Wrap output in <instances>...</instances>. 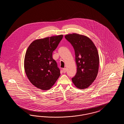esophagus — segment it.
I'll return each mask as SVG.
<instances>
[{"label":"esophagus","instance_id":"1","mask_svg":"<svg viewBox=\"0 0 124 124\" xmlns=\"http://www.w3.org/2000/svg\"><path fill=\"white\" fill-rule=\"evenodd\" d=\"M66 71H67V70H66V68H64L63 69V72L64 73H65V72H66Z\"/></svg>","mask_w":124,"mask_h":124}]
</instances>
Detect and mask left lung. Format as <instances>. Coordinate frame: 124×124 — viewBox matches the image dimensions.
Instances as JSON below:
<instances>
[{
	"mask_svg": "<svg viewBox=\"0 0 124 124\" xmlns=\"http://www.w3.org/2000/svg\"><path fill=\"white\" fill-rule=\"evenodd\" d=\"M65 37L75 51L77 71L72 78V81L78 88H87L98 75L100 59L97 49L86 36L72 33L67 34Z\"/></svg>",
	"mask_w": 124,
	"mask_h": 124,
	"instance_id": "obj_1",
	"label": "left lung"
}]
</instances>
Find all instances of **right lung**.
<instances>
[{
    "label": "right lung",
    "instance_id": "right-lung-1",
    "mask_svg": "<svg viewBox=\"0 0 124 124\" xmlns=\"http://www.w3.org/2000/svg\"><path fill=\"white\" fill-rule=\"evenodd\" d=\"M63 37L59 35L38 39L28 47L24 59V71L37 88L48 90L59 78L60 70L52 56Z\"/></svg>",
    "mask_w": 124,
    "mask_h": 124
}]
</instances>
